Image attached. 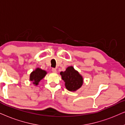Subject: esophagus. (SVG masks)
Instances as JSON below:
<instances>
[{"label":"esophagus","mask_w":125,"mask_h":125,"mask_svg":"<svg viewBox=\"0 0 125 125\" xmlns=\"http://www.w3.org/2000/svg\"><path fill=\"white\" fill-rule=\"evenodd\" d=\"M52 72L53 73H56V69H55V68H52Z\"/></svg>","instance_id":"34e87169"}]
</instances>
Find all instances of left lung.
<instances>
[{"instance_id":"obj_1","label":"left lung","mask_w":125,"mask_h":125,"mask_svg":"<svg viewBox=\"0 0 125 125\" xmlns=\"http://www.w3.org/2000/svg\"><path fill=\"white\" fill-rule=\"evenodd\" d=\"M62 79L65 82L66 89L70 91H75L82 86L83 77L72 66L67 67L65 72H61Z\"/></svg>"}]
</instances>
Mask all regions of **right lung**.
<instances>
[{"instance_id": "add662e5", "label": "right lung", "mask_w": 125, "mask_h": 125, "mask_svg": "<svg viewBox=\"0 0 125 125\" xmlns=\"http://www.w3.org/2000/svg\"><path fill=\"white\" fill-rule=\"evenodd\" d=\"M47 72L45 71L42 70V69L37 68L30 75V80L33 81V83L35 85H38L40 80L45 77Z\"/></svg>"}]
</instances>
